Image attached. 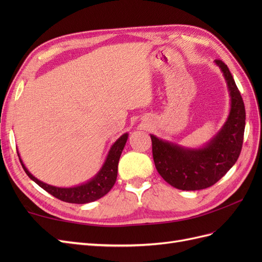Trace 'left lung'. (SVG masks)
<instances>
[{"instance_id":"left-lung-1","label":"left lung","mask_w":262,"mask_h":262,"mask_svg":"<svg viewBox=\"0 0 262 262\" xmlns=\"http://www.w3.org/2000/svg\"><path fill=\"white\" fill-rule=\"evenodd\" d=\"M227 84L231 109L225 123L199 148L180 146L150 134L155 167L163 179L180 190H201L213 186L237 162L241 154L246 113L242 95L223 61L215 60Z\"/></svg>"}]
</instances>
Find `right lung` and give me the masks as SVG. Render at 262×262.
<instances>
[{
    "label": "right lung",
    "mask_w": 262,
    "mask_h": 262,
    "mask_svg": "<svg viewBox=\"0 0 262 262\" xmlns=\"http://www.w3.org/2000/svg\"><path fill=\"white\" fill-rule=\"evenodd\" d=\"M128 137H129L128 133L122 134V136L112 145L105 160V163L102 164L99 171L92 179L84 182L82 185L70 187V188H61V187L51 186V185L46 184V182H42L41 180L37 179L35 176L31 175V173L28 171V169L26 168V166L23 164V161L18 152L17 154H18L23 168L27 173V176L31 180H34L38 186H40L43 190H46L47 192H49L53 196L58 198V199L61 201L69 202V203L84 204V203H90L100 199L101 196L107 194L110 191V189L114 187L115 182L117 180V175H118L119 158H120V155L126 143V140H128Z\"/></svg>",
    "instance_id": "right-lung-1"
}]
</instances>
